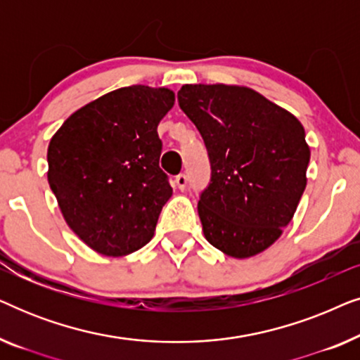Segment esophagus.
Wrapping results in <instances>:
<instances>
[{
  "instance_id": "34e87169",
  "label": "esophagus",
  "mask_w": 360,
  "mask_h": 360,
  "mask_svg": "<svg viewBox=\"0 0 360 360\" xmlns=\"http://www.w3.org/2000/svg\"><path fill=\"white\" fill-rule=\"evenodd\" d=\"M186 185H188V179H186L185 174H180L175 176V186L179 190H185Z\"/></svg>"
}]
</instances>
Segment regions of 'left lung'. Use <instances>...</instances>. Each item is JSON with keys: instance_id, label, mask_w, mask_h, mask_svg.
<instances>
[{"instance_id": "1", "label": "left lung", "mask_w": 360, "mask_h": 360, "mask_svg": "<svg viewBox=\"0 0 360 360\" xmlns=\"http://www.w3.org/2000/svg\"><path fill=\"white\" fill-rule=\"evenodd\" d=\"M179 105L211 164L198 214L206 240L236 259L270 248L307 186L309 147L297 117L248 86L184 85Z\"/></svg>"}]
</instances>
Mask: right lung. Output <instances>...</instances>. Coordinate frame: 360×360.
Here are the masks:
<instances>
[{
    "mask_svg": "<svg viewBox=\"0 0 360 360\" xmlns=\"http://www.w3.org/2000/svg\"><path fill=\"white\" fill-rule=\"evenodd\" d=\"M169 88L124 86L73 112L51 139L49 185L70 229L96 252L120 257L152 239L169 198L157 126Z\"/></svg>",
    "mask_w": 360,
    "mask_h": 360,
    "instance_id": "obj_1",
    "label": "right lung"
}]
</instances>
